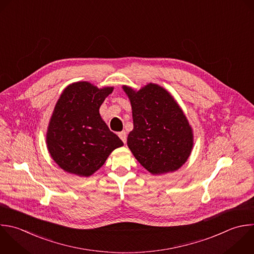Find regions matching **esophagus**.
Segmentation results:
<instances>
[{
  "label": "esophagus",
  "instance_id": "1",
  "mask_svg": "<svg viewBox=\"0 0 254 254\" xmlns=\"http://www.w3.org/2000/svg\"><path fill=\"white\" fill-rule=\"evenodd\" d=\"M118 136H119V138H120L124 143H126V141H127V133H126L125 131L119 132V133H118Z\"/></svg>",
  "mask_w": 254,
  "mask_h": 254
}]
</instances>
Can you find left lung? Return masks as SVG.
Wrapping results in <instances>:
<instances>
[{
	"instance_id": "left-lung-1",
	"label": "left lung",
	"mask_w": 254,
	"mask_h": 254,
	"mask_svg": "<svg viewBox=\"0 0 254 254\" xmlns=\"http://www.w3.org/2000/svg\"><path fill=\"white\" fill-rule=\"evenodd\" d=\"M122 88L132 107L127 145L136 160L152 175L178 171L191 153L193 131L177 100L156 83Z\"/></svg>"
}]
</instances>
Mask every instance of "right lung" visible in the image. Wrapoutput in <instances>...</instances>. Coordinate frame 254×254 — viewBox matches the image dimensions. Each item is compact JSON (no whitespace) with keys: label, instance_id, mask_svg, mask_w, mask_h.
Segmentation results:
<instances>
[{"label":"right lung","instance_id":"right-lung-1","mask_svg":"<svg viewBox=\"0 0 254 254\" xmlns=\"http://www.w3.org/2000/svg\"><path fill=\"white\" fill-rule=\"evenodd\" d=\"M113 89L77 81L62 92L49 122L46 142L51 157L64 172L90 177L116 148L124 145L99 113Z\"/></svg>","mask_w":254,"mask_h":254}]
</instances>
